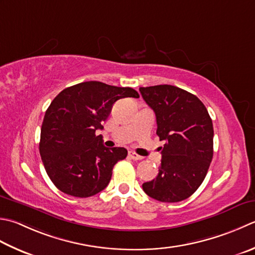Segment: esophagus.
Wrapping results in <instances>:
<instances>
[{"label":"esophagus","mask_w":255,"mask_h":255,"mask_svg":"<svg viewBox=\"0 0 255 255\" xmlns=\"http://www.w3.org/2000/svg\"><path fill=\"white\" fill-rule=\"evenodd\" d=\"M128 156H129V158L132 159V160H141V159H142L141 156H139V154H137L136 152H133V151H129Z\"/></svg>","instance_id":"34e87169"}]
</instances>
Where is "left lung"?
Listing matches in <instances>:
<instances>
[{"label": "left lung", "mask_w": 255, "mask_h": 255, "mask_svg": "<svg viewBox=\"0 0 255 255\" xmlns=\"http://www.w3.org/2000/svg\"><path fill=\"white\" fill-rule=\"evenodd\" d=\"M156 114L161 163L156 179L142 184L149 197L179 202L197 191L213 157V125L196 95L172 85L139 88Z\"/></svg>", "instance_id": "obj_1"}]
</instances>
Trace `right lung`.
Listing matches in <instances>:
<instances>
[{"label":"right lung","instance_id":"add662e5","mask_svg":"<svg viewBox=\"0 0 255 255\" xmlns=\"http://www.w3.org/2000/svg\"><path fill=\"white\" fill-rule=\"evenodd\" d=\"M139 94L130 87L84 82L65 88L49 105L41 128L39 153L58 190L77 198L95 196L108 186L113 168L127 157L123 147L103 144V129L118 99Z\"/></svg>","mask_w":255,"mask_h":255}]
</instances>
